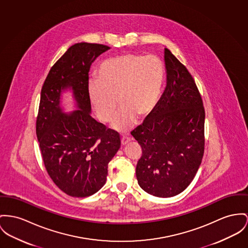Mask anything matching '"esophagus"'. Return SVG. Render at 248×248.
<instances>
[{"label":"esophagus","instance_id":"34e87169","mask_svg":"<svg viewBox=\"0 0 248 248\" xmlns=\"http://www.w3.org/2000/svg\"><path fill=\"white\" fill-rule=\"evenodd\" d=\"M132 137L127 136V135H123V136L121 137V144H122V145H126V144H128V143H129L130 141H132Z\"/></svg>","mask_w":248,"mask_h":248}]
</instances>
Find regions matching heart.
<instances>
[{"label":"heart","instance_id":"heart-1","mask_svg":"<svg viewBox=\"0 0 248 248\" xmlns=\"http://www.w3.org/2000/svg\"><path fill=\"white\" fill-rule=\"evenodd\" d=\"M165 81V66L154 55L125 53L102 62L98 80L88 83V95L93 109L103 122L117 114L113 127L127 131L136 116L146 118L156 109Z\"/></svg>","mask_w":248,"mask_h":248}]
</instances>
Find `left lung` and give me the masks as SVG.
<instances>
[{
  "label": "left lung",
  "instance_id": "obj_1",
  "mask_svg": "<svg viewBox=\"0 0 248 248\" xmlns=\"http://www.w3.org/2000/svg\"><path fill=\"white\" fill-rule=\"evenodd\" d=\"M166 86L154 112L132 132L142 148L136 165L140 187L171 198L194 180L204 154L205 110L192 75L165 49Z\"/></svg>",
  "mask_w": 248,
  "mask_h": 248
}]
</instances>
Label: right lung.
Segmentation results:
<instances>
[{
  "label": "right lung",
  "mask_w": 248,
  "mask_h": 248,
  "mask_svg": "<svg viewBox=\"0 0 248 248\" xmlns=\"http://www.w3.org/2000/svg\"><path fill=\"white\" fill-rule=\"evenodd\" d=\"M110 47L81 42L51 66L41 89L36 136L46 170L55 185L73 198H86L105 184L108 164L120 148V137L91 116L88 72ZM71 90L77 110L66 114L62 93Z\"/></svg>",
  "instance_id": "add662e5"
}]
</instances>
